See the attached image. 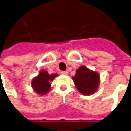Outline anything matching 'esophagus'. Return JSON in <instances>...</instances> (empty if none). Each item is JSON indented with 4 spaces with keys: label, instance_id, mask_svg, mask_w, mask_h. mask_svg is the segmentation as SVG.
<instances>
[{
    "label": "esophagus",
    "instance_id": "esophagus-1",
    "mask_svg": "<svg viewBox=\"0 0 131 131\" xmlns=\"http://www.w3.org/2000/svg\"><path fill=\"white\" fill-rule=\"evenodd\" d=\"M60 73L63 75H67L68 74V72H67V71H61Z\"/></svg>",
    "mask_w": 131,
    "mask_h": 131
}]
</instances>
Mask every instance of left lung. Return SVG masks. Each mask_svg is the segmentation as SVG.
I'll list each match as a JSON object with an SVG mask.
<instances>
[{
    "mask_svg": "<svg viewBox=\"0 0 131 131\" xmlns=\"http://www.w3.org/2000/svg\"><path fill=\"white\" fill-rule=\"evenodd\" d=\"M75 86L83 95L89 96L96 92L99 88L100 75L97 72L90 70L85 66H81L76 71L72 77Z\"/></svg>",
    "mask_w": 131,
    "mask_h": 131,
    "instance_id": "obj_1",
    "label": "left lung"
}]
</instances>
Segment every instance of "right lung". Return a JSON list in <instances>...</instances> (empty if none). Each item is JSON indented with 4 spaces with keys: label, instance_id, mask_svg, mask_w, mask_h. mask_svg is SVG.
I'll use <instances>...</instances> for the list:
<instances>
[{
    "label": "right lung",
    "instance_id": "1",
    "mask_svg": "<svg viewBox=\"0 0 131 131\" xmlns=\"http://www.w3.org/2000/svg\"><path fill=\"white\" fill-rule=\"evenodd\" d=\"M58 74H52L50 75L45 70H42L36 77L32 79L31 86L35 93L40 95H45L48 93L51 88L50 81L57 77Z\"/></svg>",
    "mask_w": 131,
    "mask_h": 131
}]
</instances>
